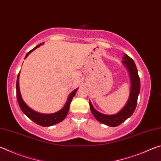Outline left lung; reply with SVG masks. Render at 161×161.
Listing matches in <instances>:
<instances>
[{"mask_svg": "<svg viewBox=\"0 0 161 161\" xmlns=\"http://www.w3.org/2000/svg\"><path fill=\"white\" fill-rule=\"evenodd\" d=\"M123 59L124 60L122 61V63L126 66L129 71L130 79V92L129 99L124 107L116 114L107 115V114L100 113L95 109L89 101L90 109L95 119L102 124L111 127L119 126L132 115L136 109V105H137L138 97L140 92V78L134 61L126 54H124Z\"/></svg>", "mask_w": 161, "mask_h": 161, "instance_id": "1", "label": "left lung"}]
</instances>
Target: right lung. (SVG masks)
Wrapping results in <instances>:
<instances>
[{"instance_id": "obj_1", "label": "right lung", "mask_w": 161, "mask_h": 161, "mask_svg": "<svg viewBox=\"0 0 161 161\" xmlns=\"http://www.w3.org/2000/svg\"><path fill=\"white\" fill-rule=\"evenodd\" d=\"M42 45V43L37 45L36 47H34L32 50L28 52V53L26 54L25 59L32 53V51L35 50V49L40 47V46ZM77 89L78 88L75 89L74 91H72V92H71L69 97H68L66 103H65L64 107L62 108V109L53 114H41L32 110V108H30L24 102L23 98L21 97L20 88H19V74L17 77V81H16V94H17V99L18 104L20 106V108H21L22 111H23L30 119H31L32 121L35 122V124L42 126H51L63 121L65 117L67 115L68 111H69V109L70 103L72 101V98L75 96V94L76 92H77Z\"/></svg>"}]
</instances>
